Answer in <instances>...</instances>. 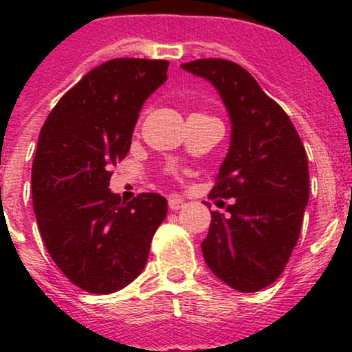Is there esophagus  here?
<instances>
[{"label": "esophagus", "instance_id": "esophagus-1", "mask_svg": "<svg viewBox=\"0 0 352 352\" xmlns=\"http://www.w3.org/2000/svg\"><path fill=\"white\" fill-rule=\"evenodd\" d=\"M183 206H185V203H183L182 199H178V197L169 199V210L170 211H178V210H182Z\"/></svg>", "mask_w": 352, "mask_h": 352}]
</instances>
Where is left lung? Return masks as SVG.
Returning a JSON list of instances; mask_svg holds the SVG:
<instances>
[{
    "mask_svg": "<svg viewBox=\"0 0 352 352\" xmlns=\"http://www.w3.org/2000/svg\"><path fill=\"white\" fill-rule=\"evenodd\" d=\"M183 70L211 82L231 120L229 151L211 197L234 199L229 217L211 213L201 243L208 268L239 292H257L280 276L300 238L309 204V162L280 105L243 67L195 60Z\"/></svg>",
    "mask_w": 352,
    "mask_h": 352,
    "instance_id": "left-lung-1",
    "label": "left lung"
}]
</instances>
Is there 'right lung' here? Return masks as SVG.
Masks as SVG:
<instances>
[{"label":"right lung","instance_id":"obj_1","mask_svg":"<svg viewBox=\"0 0 352 352\" xmlns=\"http://www.w3.org/2000/svg\"><path fill=\"white\" fill-rule=\"evenodd\" d=\"M164 60L118 58L88 72L61 96L40 130L31 169L36 223L45 248L72 284L111 294L146 266L167 214V199L130 203L109 188L126 157L139 113L167 80Z\"/></svg>","mask_w":352,"mask_h":352}]
</instances>
